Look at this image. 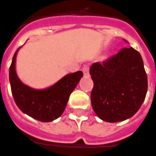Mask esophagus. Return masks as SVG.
<instances>
[{
	"mask_svg": "<svg viewBox=\"0 0 156 156\" xmlns=\"http://www.w3.org/2000/svg\"><path fill=\"white\" fill-rule=\"evenodd\" d=\"M83 72L84 73V75L87 76L89 75V65H84L83 67Z\"/></svg>",
	"mask_w": 156,
	"mask_h": 156,
	"instance_id": "34e87169",
	"label": "esophagus"
}]
</instances>
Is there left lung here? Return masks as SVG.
<instances>
[{"instance_id": "left-lung-1", "label": "left lung", "mask_w": 156, "mask_h": 156, "mask_svg": "<svg viewBox=\"0 0 156 156\" xmlns=\"http://www.w3.org/2000/svg\"><path fill=\"white\" fill-rule=\"evenodd\" d=\"M94 87L92 109L105 122L128 119L140 109L147 96V75L141 55L133 47L123 48L90 68Z\"/></svg>"}]
</instances>
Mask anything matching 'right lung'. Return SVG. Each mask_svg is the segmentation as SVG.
Returning a JSON list of instances; mask_svg holds the SVG:
<instances>
[{
	"label": "right lung",
	"instance_id": "right-lung-1",
	"mask_svg": "<svg viewBox=\"0 0 156 156\" xmlns=\"http://www.w3.org/2000/svg\"><path fill=\"white\" fill-rule=\"evenodd\" d=\"M15 51L9 67V83L12 96L22 112L41 122H51L62 115L71 92L74 90L83 73L82 71L69 73L51 87L35 90L26 86L15 72Z\"/></svg>",
	"mask_w": 156,
	"mask_h": 156
}]
</instances>
